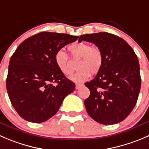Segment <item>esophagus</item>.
Wrapping results in <instances>:
<instances>
[{
    "mask_svg": "<svg viewBox=\"0 0 149 149\" xmlns=\"http://www.w3.org/2000/svg\"><path fill=\"white\" fill-rule=\"evenodd\" d=\"M82 84H76V89H79V88H80L81 86H82Z\"/></svg>",
    "mask_w": 149,
    "mask_h": 149,
    "instance_id": "34e87169",
    "label": "esophagus"
}]
</instances>
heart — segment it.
Here are the masks:
<instances>
[{"label": "heart", "instance_id": "heart-1", "mask_svg": "<svg viewBox=\"0 0 149 149\" xmlns=\"http://www.w3.org/2000/svg\"><path fill=\"white\" fill-rule=\"evenodd\" d=\"M68 49L72 58H80L77 65L79 70L70 77L73 81L83 82L89 78L91 73L96 74L102 67L103 54L97 47L91 46L85 42H75L68 45ZM55 62L59 70L66 76L73 72L68 55L63 49L55 53Z\"/></svg>", "mask_w": 149, "mask_h": 149}]
</instances>
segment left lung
I'll use <instances>...</instances> for the list:
<instances>
[{
	"label": "left lung",
	"instance_id": "1",
	"mask_svg": "<svg viewBox=\"0 0 149 149\" xmlns=\"http://www.w3.org/2000/svg\"><path fill=\"white\" fill-rule=\"evenodd\" d=\"M92 42L101 49L103 65L85 86L90 95L84 101L89 116L103 125L124 120L137 102L141 89L137 55L123 39L107 32L81 35L79 42Z\"/></svg>",
	"mask_w": 149,
	"mask_h": 149
}]
</instances>
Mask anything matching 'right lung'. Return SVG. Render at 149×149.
<instances>
[{"label":"right lung","instance_id":"right-lung-1","mask_svg":"<svg viewBox=\"0 0 149 149\" xmlns=\"http://www.w3.org/2000/svg\"><path fill=\"white\" fill-rule=\"evenodd\" d=\"M78 38L43 31L29 37L16 48L8 65L6 88L13 108L25 120H47L57 113L66 96L73 92L75 84L59 70L55 55Z\"/></svg>","mask_w":149,"mask_h":149}]
</instances>
